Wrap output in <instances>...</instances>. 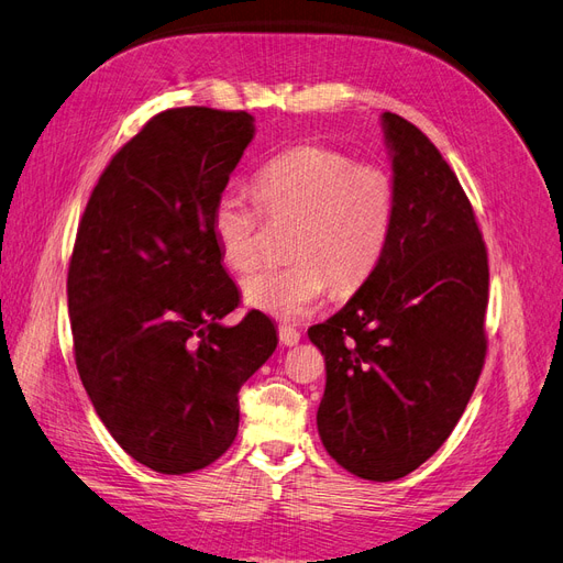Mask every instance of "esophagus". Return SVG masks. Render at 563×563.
<instances>
[{
	"instance_id": "34e87169",
	"label": "esophagus",
	"mask_w": 563,
	"mask_h": 563,
	"mask_svg": "<svg viewBox=\"0 0 563 563\" xmlns=\"http://www.w3.org/2000/svg\"><path fill=\"white\" fill-rule=\"evenodd\" d=\"M279 340H282V345L294 347V345L300 343V331L294 329V327H286V323H282V327H279Z\"/></svg>"
}]
</instances>
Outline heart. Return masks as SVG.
Segmentation results:
<instances>
[{
    "instance_id": "heart-1",
    "label": "heart",
    "mask_w": 563,
    "mask_h": 563,
    "mask_svg": "<svg viewBox=\"0 0 563 563\" xmlns=\"http://www.w3.org/2000/svg\"><path fill=\"white\" fill-rule=\"evenodd\" d=\"M261 207L242 192H220L211 209L216 246L232 269L261 261V234L269 223H294L286 253L294 261L265 265L242 282L253 310L300 319L327 296L360 288L387 251L397 218V185L380 164L345 152L302 145L267 162L253 180Z\"/></svg>"
}]
</instances>
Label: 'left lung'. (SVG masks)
I'll return each mask as SVG.
<instances>
[{"mask_svg": "<svg viewBox=\"0 0 563 563\" xmlns=\"http://www.w3.org/2000/svg\"><path fill=\"white\" fill-rule=\"evenodd\" d=\"M397 218L376 272L308 331L327 362L323 449L368 482H395L437 453L486 356L488 255L472 203L441 152L383 114Z\"/></svg>", "mask_w": 563, "mask_h": 563, "instance_id": "1", "label": "left lung"}]
</instances>
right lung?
<instances>
[{
  "label": "right lung",
  "mask_w": 563,
  "mask_h": 563,
  "mask_svg": "<svg viewBox=\"0 0 563 563\" xmlns=\"http://www.w3.org/2000/svg\"><path fill=\"white\" fill-rule=\"evenodd\" d=\"M255 133L249 112L174 108L117 152L79 220L67 312L84 389L133 460L187 474L240 430V389L277 347L240 305L211 209Z\"/></svg>",
  "instance_id": "1"
}]
</instances>
